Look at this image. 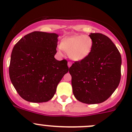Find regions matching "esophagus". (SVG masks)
Here are the masks:
<instances>
[{
    "label": "esophagus",
    "instance_id": "obj_1",
    "mask_svg": "<svg viewBox=\"0 0 132 132\" xmlns=\"http://www.w3.org/2000/svg\"><path fill=\"white\" fill-rule=\"evenodd\" d=\"M71 64H72V63H71V62H70V61H69V62H68V66L69 68L71 67Z\"/></svg>",
    "mask_w": 132,
    "mask_h": 132
}]
</instances>
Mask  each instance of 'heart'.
<instances>
[{"label": "heart", "instance_id": "b5f03b06", "mask_svg": "<svg viewBox=\"0 0 132 132\" xmlns=\"http://www.w3.org/2000/svg\"><path fill=\"white\" fill-rule=\"evenodd\" d=\"M93 39L88 35H75L62 39L58 49L68 52V55L74 61H81L86 59L93 48Z\"/></svg>", "mask_w": 132, "mask_h": 132}]
</instances>
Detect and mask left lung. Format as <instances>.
Returning a JSON list of instances; mask_svg holds the SVG:
<instances>
[{
    "label": "left lung",
    "instance_id": "obj_1",
    "mask_svg": "<svg viewBox=\"0 0 132 132\" xmlns=\"http://www.w3.org/2000/svg\"><path fill=\"white\" fill-rule=\"evenodd\" d=\"M93 48L86 59L69 69L73 93L77 100L96 104L107 100L119 86L121 56L111 39L101 33H91Z\"/></svg>",
    "mask_w": 132,
    "mask_h": 132
}]
</instances>
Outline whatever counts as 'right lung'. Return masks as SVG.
<instances>
[{"instance_id":"right-lung-1","label":"right lung","mask_w":132,"mask_h":132,"mask_svg":"<svg viewBox=\"0 0 132 132\" xmlns=\"http://www.w3.org/2000/svg\"><path fill=\"white\" fill-rule=\"evenodd\" d=\"M58 34L34 31L14 45L11 55L9 77L23 99L33 103L51 100L69 68L66 60L57 61Z\"/></svg>"}]
</instances>
